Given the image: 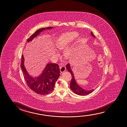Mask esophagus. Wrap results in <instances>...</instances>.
Listing matches in <instances>:
<instances>
[{
    "instance_id": "34e87169",
    "label": "esophagus",
    "mask_w": 127,
    "mask_h": 127,
    "mask_svg": "<svg viewBox=\"0 0 127 127\" xmlns=\"http://www.w3.org/2000/svg\"><path fill=\"white\" fill-rule=\"evenodd\" d=\"M59 68H60V71H61V73L65 71V70H66L65 67L64 66V65H60V66H59Z\"/></svg>"
}]
</instances>
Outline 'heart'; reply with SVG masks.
<instances>
[{"mask_svg": "<svg viewBox=\"0 0 127 127\" xmlns=\"http://www.w3.org/2000/svg\"><path fill=\"white\" fill-rule=\"evenodd\" d=\"M78 36V34L76 32H70L65 33L61 35L58 38L56 45L58 49L62 50L65 49L69 44L73 42ZM73 51L72 47L66 48L64 51V54L66 56H69L71 54ZM54 54L57 55L58 53L56 50H55Z\"/></svg>", "mask_w": 127, "mask_h": 127, "instance_id": "obj_1", "label": "heart"}]
</instances>
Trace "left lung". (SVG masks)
<instances>
[{
  "mask_svg": "<svg viewBox=\"0 0 127 127\" xmlns=\"http://www.w3.org/2000/svg\"><path fill=\"white\" fill-rule=\"evenodd\" d=\"M91 35L95 38V35H93L92 32H91ZM66 67L68 71L70 72L71 74L72 78H71V81L70 82V87L73 92H74L75 94L79 95H87L92 93L94 91V89H92L91 90H84V89L80 87L79 85H78V84H77L75 80V77L74 75L73 72L71 68L70 64L69 63H68V64L66 65Z\"/></svg>",
  "mask_w": 127,
  "mask_h": 127,
  "instance_id": "left-lung-1",
  "label": "left lung"
}]
</instances>
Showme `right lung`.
I'll list each match as a JSON object with an SVG mask.
<instances>
[{"label":"right lung","mask_w":127,"mask_h":127,"mask_svg":"<svg viewBox=\"0 0 127 127\" xmlns=\"http://www.w3.org/2000/svg\"><path fill=\"white\" fill-rule=\"evenodd\" d=\"M52 28V27H49L37 30L30 37V38H28L27 42H31L43 30L46 29L50 30ZM24 62V58L22 55L20 65L21 69L25 80L30 89L37 94L41 95L48 94L52 92L54 89L56 82L60 75L58 64L55 63H48L40 76L33 78L26 71Z\"/></svg>","instance_id":"add662e5"}]
</instances>
